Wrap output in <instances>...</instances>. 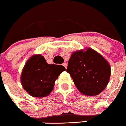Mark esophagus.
<instances>
[{"instance_id":"1","label":"esophagus","mask_w":126,"mask_h":126,"mask_svg":"<svg viewBox=\"0 0 126 126\" xmlns=\"http://www.w3.org/2000/svg\"><path fill=\"white\" fill-rule=\"evenodd\" d=\"M62 65H64V67H65V69H66L67 67V63H64V64H62Z\"/></svg>"}]
</instances>
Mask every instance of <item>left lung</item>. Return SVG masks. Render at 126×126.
I'll list each match as a JSON object with an SVG mask.
<instances>
[{"label":"left lung","instance_id":"8db88e82","mask_svg":"<svg viewBox=\"0 0 126 126\" xmlns=\"http://www.w3.org/2000/svg\"><path fill=\"white\" fill-rule=\"evenodd\" d=\"M66 71L78 90L90 96L100 94L108 85L110 76L109 63L92 49L74 52Z\"/></svg>","mask_w":126,"mask_h":126}]
</instances>
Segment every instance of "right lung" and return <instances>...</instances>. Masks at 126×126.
Here are the masks:
<instances>
[{"label": "right lung", "instance_id": "add662e5", "mask_svg": "<svg viewBox=\"0 0 126 126\" xmlns=\"http://www.w3.org/2000/svg\"><path fill=\"white\" fill-rule=\"evenodd\" d=\"M65 70L63 65L48 64L41 55H33L22 70V85L32 96H47L54 88L56 79Z\"/></svg>", "mask_w": 126, "mask_h": 126}]
</instances>
